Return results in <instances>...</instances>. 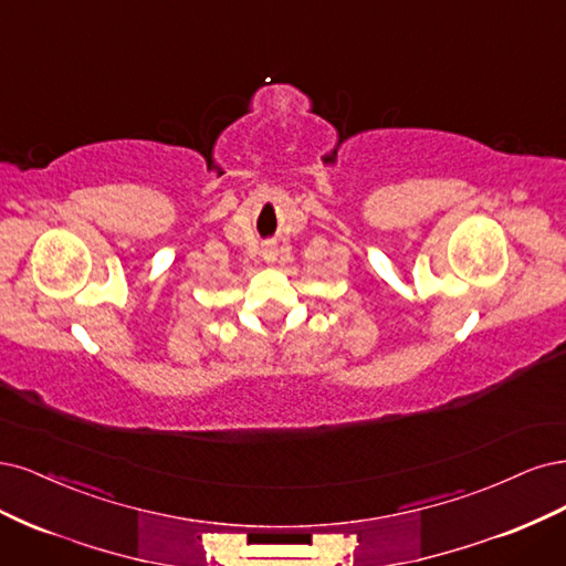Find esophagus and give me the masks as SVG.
I'll use <instances>...</instances> for the list:
<instances>
[{"label": "esophagus", "instance_id": "obj_1", "mask_svg": "<svg viewBox=\"0 0 566 566\" xmlns=\"http://www.w3.org/2000/svg\"><path fill=\"white\" fill-rule=\"evenodd\" d=\"M277 259V247H265L263 249V261H268V263H272V261H275Z\"/></svg>", "mask_w": 566, "mask_h": 566}]
</instances>
